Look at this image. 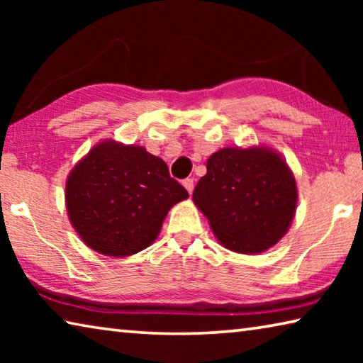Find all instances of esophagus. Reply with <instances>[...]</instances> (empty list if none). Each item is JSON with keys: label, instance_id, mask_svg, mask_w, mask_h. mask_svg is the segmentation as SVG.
Masks as SVG:
<instances>
[{"label": "esophagus", "instance_id": "obj_1", "mask_svg": "<svg viewBox=\"0 0 363 363\" xmlns=\"http://www.w3.org/2000/svg\"><path fill=\"white\" fill-rule=\"evenodd\" d=\"M182 186L187 189L189 194H192V192H194V186H195L192 177H187V179H184V181H182Z\"/></svg>", "mask_w": 363, "mask_h": 363}]
</instances>
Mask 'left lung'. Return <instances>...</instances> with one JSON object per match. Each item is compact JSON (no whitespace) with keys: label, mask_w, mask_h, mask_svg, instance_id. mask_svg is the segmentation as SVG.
Instances as JSON below:
<instances>
[{"label":"left lung","mask_w":363,"mask_h":363,"mask_svg":"<svg viewBox=\"0 0 363 363\" xmlns=\"http://www.w3.org/2000/svg\"><path fill=\"white\" fill-rule=\"evenodd\" d=\"M291 171L270 149H223L208 158L194 201L225 248L255 255L285 235L296 208Z\"/></svg>","instance_id":"obj_1"}]
</instances>
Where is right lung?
<instances>
[{
    "mask_svg": "<svg viewBox=\"0 0 363 363\" xmlns=\"http://www.w3.org/2000/svg\"><path fill=\"white\" fill-rule=\"evenodd\" d=\"M187 196L162 158L113 140L97 144L65 186L78 235L89 248L115 257L150 247L169 208Z\"/></svg>",
    "mask_w": 363,
    "mask_h": 363,
    "instance_id": "right-lung-1",
    "label": "right lung"
}]
</instances>
